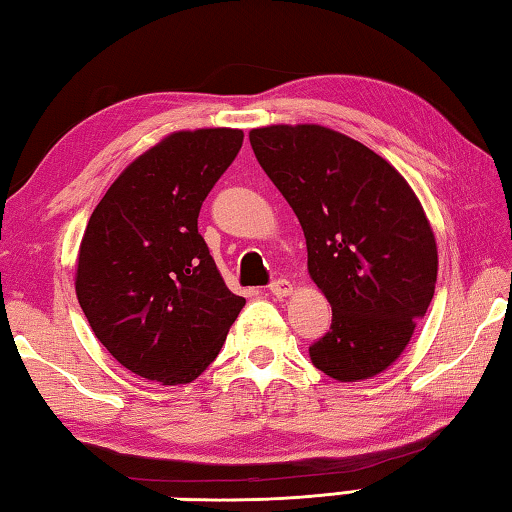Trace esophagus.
Returning <instances> with one entry per match:
<instances>
[{"mask_svg": "<svg viewBox=\"0 0 512 512\" xmlns=\"http://www.w3.org/2000/svg\"><path fill=\"white\" fill-rule=\"evenodd\" d=\"M271 293L275 295V297H286V295H291L293 293V284L288 282V280H284V277H280V280H275V282H271Z\"/></svg>", "mask_w": 512, "mask_h": 512, "instance_id": "obj_1", "label": "esophagus"}]
</instances>
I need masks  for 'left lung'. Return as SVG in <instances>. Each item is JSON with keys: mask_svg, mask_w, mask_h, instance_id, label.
Wrapping results in <instances>:
<instances>
[{"mask_svg": "<svg viewBox=\"0 0 512 512\" xmlns=\"http://www.w3.org/2000/svg\"><path fill=\"white\" fill-rule=\"evenodd\" d=\"M268 179L300 219L331 329L311 362L340 383L394 365L432 302L439 255L421 201L383 156L322 125L250 129Z\"/></svg>", "mask_w": 512, "mask_h": 512, "instance_id": "1", "label": "left lung"}]
</instances>
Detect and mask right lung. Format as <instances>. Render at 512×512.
Returning a JSON list of instances; mask_svg holds the SVG:
<instances>
[{
  "mask_svg": "<svg viewBox=\"0 0 512 512\" xmlns=\"http://www.w3.org/2000/svg\"><path fill=\"white\" fill-rule=\"evenodd\" d=\"M241 143L244 132L230 127L165 136L125 167L89 219L78 302L96 338L136 376L192 383L244 309L197 228Z\"/></svg>",
  "mask_w": 512,
  "mask_h": 512,
  "instance_id": "right-lung-1",
  "label": "right lung"
}]
</instances>
